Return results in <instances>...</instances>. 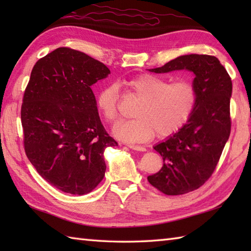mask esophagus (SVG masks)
I'll use <instances>...</instances> for the list:
<instances>
[{"mask_svg":"<svg viewBox=\"0 0 251 251\" xmlns=\"http://www.w3.org/2000/svg\"><path fill=\"white\" fill-rule=\"evenodd\" d=\"M128 148L132 149V150H135V151H140V152H145L146 151V148L145 147L138 146V145H128Z\"/></svg>","mask_w":251,"mask_h":251,"instance_id":"34e87169","label":"esophagus"}]
</instances>
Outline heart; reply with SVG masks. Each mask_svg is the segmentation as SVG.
I'll return each instance as SVG.
<instances>
[{
	"label": "heart",
	"instance_id": "b5f03b06",
	"mask_svg": "<svg viewBox=\"0 0 251 251\" xmlns=\"http://www.w3.org/2000/svg\"><path fill=\"white\" fill-rule=\"evenodd\" d=\"M127 89L140 98L134 112L135 119L122 121L113 134L122 141L142 142L154 135L166 138L182 128L195 109L197 93L193 83L180 79L169 83L153 74H141L125 82ZM120 90L109 84L99 90L96 99L98 111L105 122L119 119Z\"/></svg>",
	"mask_w": 251,
	"mask_h": 251
}]
</instances>
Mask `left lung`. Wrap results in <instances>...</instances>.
I'll use <instances>...</instances> for the list:
<instances>
[{"mask_svg": "<svg viewBox=\"0 0 251 251\" xmlns=\"http://www.w3.org/2000/svg\"><path fill=\"white\" fill-rule=\"evenodd\" d=\"M189 70L195 74V109L186 124L158 143L154 150L163 167L148 181L166 195H181L199 189L210 178L231 132L232 81L219 59L209 55H184L151 72Z\"/></svg>", "mask_w": 251, "mask_h": 251, "instance_id": "1", "label": "left lung"}]
</instances>
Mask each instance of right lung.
<instances>
[{
	"instance_id": "right-lung-1",
	"label": "right lung",
	"mask_w": 251,
	"mask_h": 251,
	"mask_svg": "<svg viewBox=\"0 0 251 251\" xmlns=\"http://www.w3.org/2000/svg\"><path fill=\"white\" fill-rule=\"evenodd\" d=\"M109 74L102 62L69 47L32 69L21 104L25 151L41 177L66 193L92 192L104 177L105 148L117 146L92 90Z\"/></svg>"
}]
</instances>
